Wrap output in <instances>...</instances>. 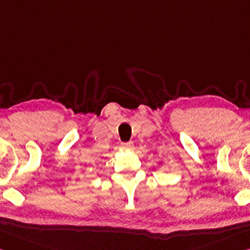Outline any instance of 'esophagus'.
<instances>
[{
  "label": "esophagus",
  "instance_id": "esophagus-1",
  "mask_svg": "<svg viewBox=\"0 0 250 250\" xmlns=\"http://www.w3.org/2000/svg\"><path fill=\"white\" fill-rule=\"evenodd\" d=\"M121 148L125 150H132L133 149V144L132 142H122Z\"/></svg>",
  "mask_w": 250,
  "mask_h": 250
}]
</instances>
